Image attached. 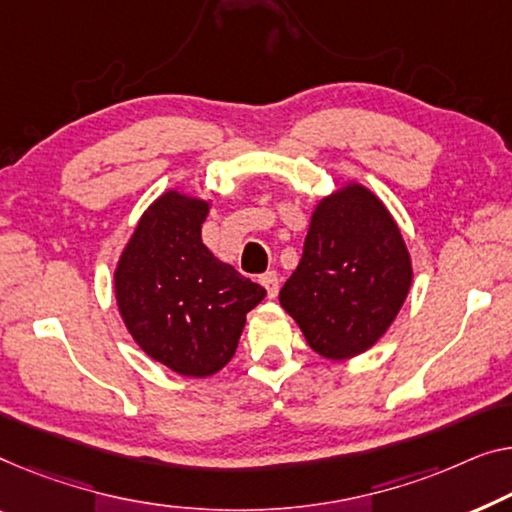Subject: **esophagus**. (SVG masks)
Segmentation results:
<instances>
[{"label": "esophagus", "instance_id": "obj_1", "mask_svg": "<svg viewBox=\"0 0 512 512\" xmlns=\"http://www.w3.org/2000/svg\"><path fill=\"white\" fill-rule=\"evenodd\" d=\"M259 282H262V285H264L266 294H269V299H276V296H278V289H280V278H278V273H276V271H266L264 276L259 278Z\"/></svg>", "mask_w": 512, "mask_h": 512}]
</instances>
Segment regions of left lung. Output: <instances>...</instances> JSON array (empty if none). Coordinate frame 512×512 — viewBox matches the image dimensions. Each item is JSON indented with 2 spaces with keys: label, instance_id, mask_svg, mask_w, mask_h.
Segmentation results:
<instances>
[{
  "label": "left lung",
  "instance_id": "left-lung-1",
  "mask_svg": "<svg viewBox=\"0 0 512 512\" xmlns=\"http://www.w3.org/2000/svg\"><path fill=\"white\" fill-rule=\"evenodd\" d=\"M414 266L393 213L368 186L342 183L315 204L280 305L331 361L368 352L395 322Z\"/></svg>",
  "mask_w": 512,
  "mask_h": 512
}]
</instances>
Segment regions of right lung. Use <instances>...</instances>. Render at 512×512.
Masks as SVG:
<instances>
[{
  "label": "right lung",
  "mask_w": 512,
  "mask_h": 512,
  "mask_svg": "<svg viewBox=\"0 0 512 512\" xmlns=\"http://www.w3.org/2000/svg\"><path fill=\"white\" fill-rule=\"evenodd\" d=\"M211 200L165 190L137 220L114 269V299L137 347L181 377L232 361L259 287L202 243Z\"/></svg>",
  "instance_id": "right-lung-1"
}]
</instances>
